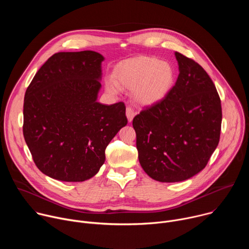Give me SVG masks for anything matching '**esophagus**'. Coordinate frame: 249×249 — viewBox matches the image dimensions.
Listing matches in <instances>:
<instances>
[{"mask_svg":"<svg viewBox=\"0 0 249 249\" xmlns=\"http://www.w3.org/2000/svg\"><path fill=\"white\" fill-rule=\"evenodd\" d=\"M135 115H136V111L132 107H130V106H128V107L126 108V116L128 118V121L131 122Z\"/></svg>","mask_w":249,"mask_h":249,"instance_id":"esophagus-1","label":"esophagus"}]
</instances>
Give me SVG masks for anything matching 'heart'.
Wrapping results in <instances>:
<instances>
[{"mask_svg":"<svg viewBox=\"0 0 249 249\" xmlns=\"http://www.w3.org/2000/svg\"><path fill=\"white\" fill-rule=\"evenodd\" d=\"M119 87L133 89L135 99L142 104H152L162 99L174 83L173 68L154 57H143L125 63L115 75ZM107 89L116 91L112 84Z\"/></svg>","mask_w":249,"mask_h":249,"instance_id":"heart-1","label":"heart"}]
</instances>
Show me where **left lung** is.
<instances>
[{
    "mask_svg": "<svg viewBox=\"0 0 249 249\" xmlns=\"http://www.w3.org/2000/svg\"><path fill=\"white\" fill-rule=\"evenodd\" d=\"M175 57V85L133 119L141 166L160 182L183 181L205 168L222 127L221 98L210 76L193 59Z\"/></svg>",
    "mask_w": 249,
    "mask_h": 249,
    "instance_id": "left-lung-1",
    "label": "left lung"
}]
</instances>
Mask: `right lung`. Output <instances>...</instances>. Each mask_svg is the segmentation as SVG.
Instances as JSON below:
<instances>
[{
  "mask_svg": "<svg viewBox=\"0 0 249 249\" xmlns=\"http://www.w3.org/2000/svg\"><path fill=\"white\" fill-rule=\"evenodd\" d=\"M102 61L94 51L55 53L25 91L23 137L35 165L54 179H89L128 122L124 102L96 101Z\"/></svg>",
  "mask_w": 249,
  "mask_h": 249,
  "instance_id": "right-lung-1",
  "label": "right lung"
}]
</instances>
